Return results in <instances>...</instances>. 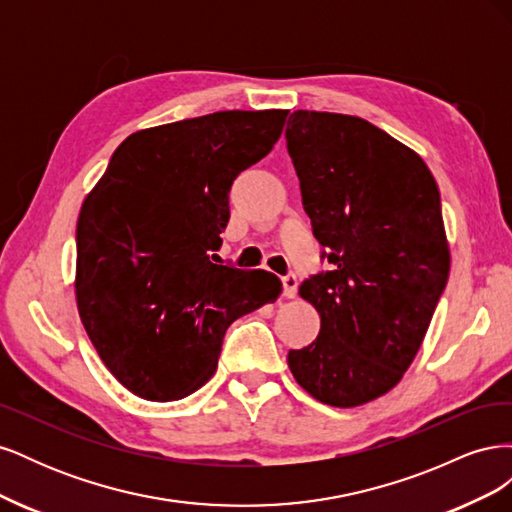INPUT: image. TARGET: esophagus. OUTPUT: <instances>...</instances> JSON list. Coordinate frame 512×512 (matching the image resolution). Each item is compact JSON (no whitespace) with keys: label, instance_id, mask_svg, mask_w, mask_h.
<instances>
[{"label":"esophagus","instance_id":"34e87169","mask_svg":"<svg viewBox=\"0 0 512 512\" xmlns=\"http://www.w3.org/2000/svg\"><path fill=\"white\" fill-rule=\"evenodd\" d=\"M282 284H284V297H286V299H294V297H297V286H299L297 275H294V273L284 275V277H282Z\"/></svg>","mask_w":512,"mask_h":512}]
</instances>
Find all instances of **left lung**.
I'll return each instance as SVG.
<instances>
[{
	"label": "left lung",
	"mask_w": 512,
	"mask_h": 512,
	"mask_svg": "<svg viewBox=\"0 0 512 512\" xmlns=\"http://www.w3.org/2000/svg\"><path fill=\"white\" fill-rule=\"evenodd\" d=\"M286 141L333 265L299 286L320 333L288 352V367L322 404L363 406L404 378L446 286L438 183L416 151L361 117L294 111Z\"/></svg>",
	"instance_id": "8db88e82"
}]
</instances>
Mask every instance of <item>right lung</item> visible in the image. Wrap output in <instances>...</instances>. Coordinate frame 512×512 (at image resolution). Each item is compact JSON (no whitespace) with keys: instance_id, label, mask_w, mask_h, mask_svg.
<instances>
[{"instance_id":"add662e5","label":"right lung","mask_w":512,"mask_h":512,"mask_svg":"<svg viewBox=\"0 0 512 512\" xmlns=\"http://www.w3.org/2000/svg\"><path fill=\"white\" fill-rule=\"evenodd\" d=\"M288 111H220L123 141L76 222V307L106 369L134 395L175 401L218 369L230 322L273 303L269 271L215 265L228 192L265 158Z\"/></svg>"}]
</instances>
